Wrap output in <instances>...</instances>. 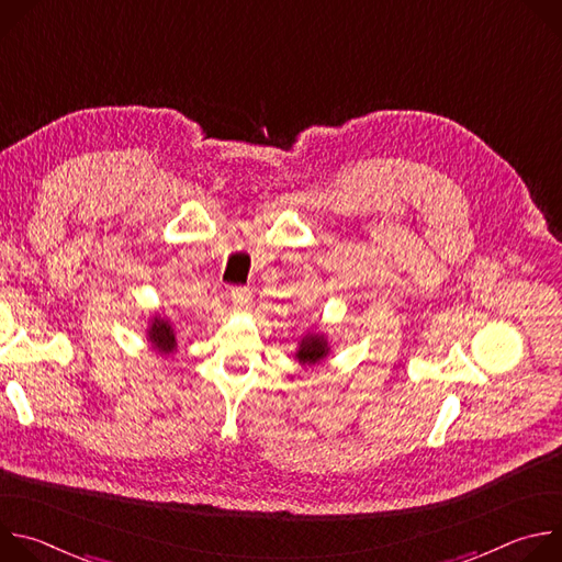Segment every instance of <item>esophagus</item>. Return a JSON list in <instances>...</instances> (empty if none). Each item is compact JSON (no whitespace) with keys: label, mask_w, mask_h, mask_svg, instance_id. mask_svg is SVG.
I'll return each instance as SVG.
<instances>
[{"label":"esophagus","mask_w":562,"mask_h":562,"mask_svg":"<svg viewBox=\"0 0 562 562\" xmlns=\"http://www.w3.org/2000/svg\"><path fill=\"white\" fill-rule=\"evenodd\" d=\"M231 302L239 311L249 308V304H251V289L249 286H235V289H231Z\"/></svg>","instance_id":"1"}]
</instances>
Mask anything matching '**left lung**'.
Returning <instances> with one entry per match:
<instances>
[{
  "label": "left lung",
  "instance_id": "8db88e82",
  "mask_svg": "<svg viewBox=\"0 0 562 562\" xmlns=\"http://www.w3.org/2000/svg\"><path fill=\"white\" fill-rule=\"evenodd\" d=\"M331 353V345L327 340L325 334L319 331H306L300 340H297V349H295V360L302 367H315L323 362L325 358H329Z\"/></svg>",
  "mask_w": 562,
  "mask_h": 562
}]
</instances>
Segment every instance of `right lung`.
<instances>
[{
  "label": "right lung",
  "instance_id": "1",
  "mask_svg": "<svg viewBox=\"0 0 562 562\" xmlns=\"http://www.w3.org/2000/svg\"><path fill=\"white\" fill-rule=\"evenodd\" d=\"M146 342L150 345V349L159 356H171L178 351V336L176 329L171 325L169 317H162L159 313H155L148 319V329H146Z\"/></svg>",
  "mask_w": 562,
  "mask_h": 562
}]
</instances>
